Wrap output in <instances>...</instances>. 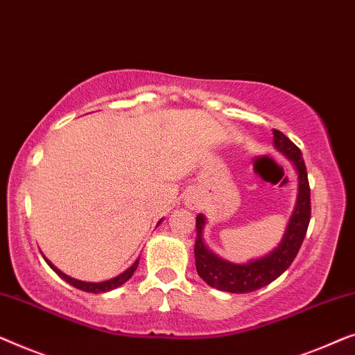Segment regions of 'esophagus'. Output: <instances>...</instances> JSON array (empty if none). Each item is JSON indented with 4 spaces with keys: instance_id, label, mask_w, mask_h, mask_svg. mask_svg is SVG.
<instances>
[{
    "instance_id": "esophagus-1",
    "label": "esophagus",
    "mask_w": 355,
    "mask_h": 355,
    "mask_svg": "<svg viewBox=\"0 0 355 355\" xmlns=\"http://www.w3.org/2000/svg\"><path fill=\"white\" fill-rule=\"evenodd\" d=\"M188 204H189V207H191V209H194V207H198V198H189V201H188Z\"/></svg>"
}]
</instances>
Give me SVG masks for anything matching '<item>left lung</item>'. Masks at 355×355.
Instances as JSON below:
<instances>
[{
	"instance_id": "obj_1",
	"label": "left lung",
	"mask_w": 355,
	"mask_h": 355,
	"mask_svg": "<svg viewBox=\"0 0 355 355\" xmlns=\"http://www.w3.org/2000/svg\"><path fill=\"white\" fill-rule=\"evenodd\" d=\"M273 146L277 151L293 162L297 173V198L288 227L284 230L282 243L270 254L248 263H233L220 259L206 246L202 230L206 217L199 214L196 217V244H194V259H196L198 275L209 286L227 293H251L259 288L267 286L277 279L296 259L301 244L306 238L309 222H311V188H309L306 164L302 153L291 139L273 128Z\"/></svg>"
}]
</instances>
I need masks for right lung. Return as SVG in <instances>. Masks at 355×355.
Listing matches in <instances>:
<instances>
[{
	"label": "right lung",
	"mask_w": 355,
	"mask_h": 355,
	"mask_svg": "<svg viewBox=\"0 0 355 355\" xmlns=\"http://www.w3.org/2000/svg\"><path fill=\"white\" fill-rule=\"evenodd\" d=\"M162 220H159L157 222V225L159 223H161ZM44 261H46V263L49 267L53 268L54 272L58 273L59 277H61L62 279H66V282L69 283V284H72V286H76V288H78V289H82V291H87V293H94V294H98V293H107V291H112V289H116V288H119V286H122L123 283L125 282H128L130 278H132V275L135 273V270H137V267H138V262H139V257L137 259V261H135V263L130 268H127L125 272L123 273H121V275H117V277H114L112 279H107V282H101V283H88V282H80V279H76V278H72V277H69V275H66V273H62L61 270H59L58 267H54L51 262L48 261L46 257H44Z\"/></svg>",
	"instance_id": "obj_1"
}]
</instances>
